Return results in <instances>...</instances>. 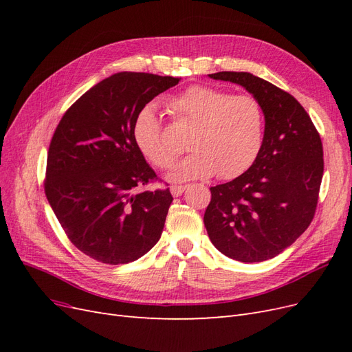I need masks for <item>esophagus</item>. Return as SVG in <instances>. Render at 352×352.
<instances>
[{
	"instance_id": "obj_1",
	"label": "esophagus",
	"mask_w": 352,
	"mask_h": 352,
	"mask_svg": "<svg viewBox=\"0 0 352 352\" xmlns=\"http://www.w3.org/2000/svg\"><path fill=\"white\" fill-rule=\"evenodd\" d=\"M186 190V186H172L170 188V192L173 197H180Z\"/></svg>"
}]
</instances>
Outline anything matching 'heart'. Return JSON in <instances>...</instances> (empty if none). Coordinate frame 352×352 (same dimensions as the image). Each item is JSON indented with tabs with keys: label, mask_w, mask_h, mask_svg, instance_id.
Returning a JSON list of instances; mask_svg holds the SVG:
<instances>
[{
	"label": "heart",
	"mask_w": 352,
	"mask_h": 352,
	"mask_svg": "<svg viewBox=\"0 0 352 352\" xmlns=\"http://www.w3.org/2000/svg\"><path fill=\"white\" fill-rule=\"evenodd\" d=\"M176 120L192 123L188 140L190 153L168 173L170 182L223 179L242 175L257 158L264 140L261 104L250 95H232L211 87H190L168 102ZM133 140L141 153L160 167L172 166L179 150L168 142L155 105L138 113Z\"/></svg>",
	"instance_id": "heart-1"
}]
</instances>
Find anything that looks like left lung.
Listing matches in <instances>:
<instances>
[{
	"instance_id": "8db88e82",
	"label": "left lung",
	"mask_w": 352,
	"mask_h": 352,
	"mask_svg": "<svg viewBox=\"0 0 352 352\" xmlns=\"http://www.w3.org/2000/svg\"><path fill=\"white\" fill-rule=\"evenodd\" d=\"M261 104L264 140L247 172L210 188L204 225L212 245L242 263L270 260L310 226L323 177L320 135L291 94L248 72H219Z\"/></svg>"
}]
</instances>
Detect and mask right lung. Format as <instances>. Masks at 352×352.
<instances>
[{
  "mask_svg": "<svg viewBox=\"0 0 352 352\" xmlns=\"http://www.w3.org/2000/svg\"><path fill=\"white\" fill-rule=\"evenodd\" d=\"M180 78L120 72L61 117L47 158L45 195L72 243L105 264L135 261L158 242L173 197L140 190L155 179L133 140L138 113Z\"/></svg>",
  "mask_w": 352,
  "mask_h": 352,
  "instance_id": "obj_1",
  "label": "right lung"
}]
</instances>
